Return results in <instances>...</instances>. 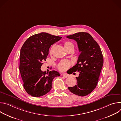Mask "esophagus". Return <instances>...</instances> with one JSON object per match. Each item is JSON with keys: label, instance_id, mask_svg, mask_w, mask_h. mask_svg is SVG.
I'll return each instance as SVG.
<instances>
[{"label": "esophagus", "instance_id": "34e87169", "mask_svg": "<svg viewBox=\"0 0 121 121\" xmlns=\"http://www.w3.org/2000/svg\"><path fill=\"white\" fill-rule=\"evenodd\" d=\"M62 76L64 77V78H65L69 77V76H68V75L66 74H62Z\"/></svg>", "mask_w": 121, "mask_h": 121}]
</instances>
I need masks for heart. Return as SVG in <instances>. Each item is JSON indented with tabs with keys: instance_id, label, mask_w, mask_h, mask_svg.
<instances>
[{
	"instance_id": "1",
	"label": "heart",
	"mask_w": 121,
	"mask_h": 121,
	"mask_svg": "<svg viewBox=\"0 0 121 121\" xmlns=\"http://www.w3.org/2000/svg\"><path fill=\"white\" fill-rule=\"evenodd\" d=\"M64 46L65 50L67 51L70 49H74V46L73 43L70 41H65L64 43ZM55 47V45H53L51 47L50 50V54H52L53 50ZM71 65V63L67 60H63L61 61L57 65V68L61 71H65L69 68Z\"/></svg>"
}]
</instances>
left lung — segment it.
<instances>
[{"label": "left lung", "instance_id": "obj_1", "mask_svg": "<svg viewBox=\"0 0 121 121\" xmlns=\"http://www.w3.org/2000/svg\"><path fill=\"white\" fill-rule=\"evenodd\" d=\"M75 40L80 54L77 64L70 69V73L78 71L77 84L68 90L73 94L85 96L95 89L103 64V57L99 46L91 34L85 32L66 36Z\"/></svg>", "mask_w": 121, "mask_h": 121}]
</instances>
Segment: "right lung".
<instances>
[{"label": "right lung", "mask_w": 121, "mask_h": 121, "mask_svg": "<svg viewBox=\"0 0 121 121\" xmlns=\"http://www.w3.org/2000/svg\"><path fill=\"white\" fill-rule=\"evenodd\" d=\"M61 37L41 32L30 37L22 45L20 52V67L23 87L29 95L41 97L49 92L53 79L60 74L56 71L49 73L41 70L43 62L46 61L51 45Z\"/></svg>", "instance_id": "obj_1"}]
</instances>
